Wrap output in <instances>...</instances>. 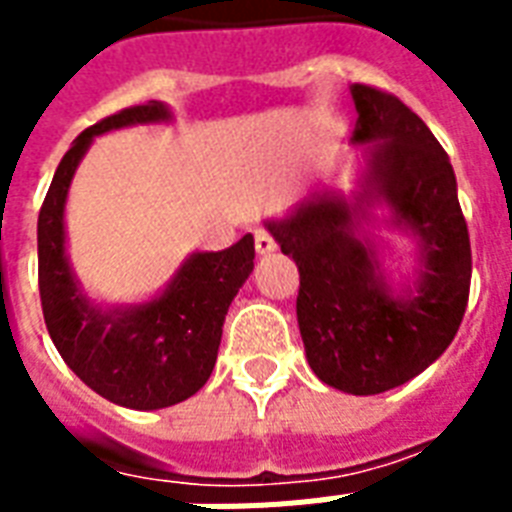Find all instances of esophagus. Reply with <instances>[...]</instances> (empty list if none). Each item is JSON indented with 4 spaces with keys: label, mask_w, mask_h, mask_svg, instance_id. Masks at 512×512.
Returning <instances> with one entry per match:
<instances>
[{
    "label": "esophagus",
    "mask_w": 512,
    "mask_h": 512,
    "mask_svg": "<svg viewBox=\"0 0 512 512\" xmlns=\"http://www.w3.org/2000/svg\"><path fill=\"white\" fill-rule=\"evenodd\" d=\"M255 247L260 255H268V252H273V249H276V239H273V233L265 231V228L255 231Z\"/></svg>",
    "instance_id": "esophagus-1"
}]
</instances>
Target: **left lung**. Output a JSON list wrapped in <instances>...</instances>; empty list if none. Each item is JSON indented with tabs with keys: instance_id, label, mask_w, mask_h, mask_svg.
<instances>
[{
	"instance_id": "8db88e82",
	"label": "left lung",
	"mask_w": 512,
	"mask_h": 512,
	"mask_svg": "<svg viewBox=\"0 0 512 512\" xmlns=\"http://www.w3.org/2000/svg\"><path fill=\"white\" fill-rule=\"evenodd\" d=\"M353 100V140H380L366 191L388 201L425 247L417 287L409 297L390 292L337 196H321L268 228L300 271L297 324L316 377L353 396H374L417 377L449 348L468 308L473 257L452 164L428 124L372 84H353Z\"/></svg>"
}]
</instances>
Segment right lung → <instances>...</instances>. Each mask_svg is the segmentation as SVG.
<instances>
[{
    "label": "right lung",
    "instance_id": "add662e5",
    "mask_svg": "<svg viewBox=\"0 0 512 512\" xmlns=\"http://www.w3.org/2000/svg\"><path fill=\"white\" fill-rule=\"evenodd\" d=\"M167 116L159 100H148L87 127L60 159L36 223L39 297L55 348L84 385L130 409L180 404L209 380L228 305L255 268L247 233L223 252L193 255L170 289L140 308L100 313L76 292L63 249V204L76 164L100 132Z\"/></svg>",
    "mask_w": 512,
    "mask_h": 512
}]
</instances>
